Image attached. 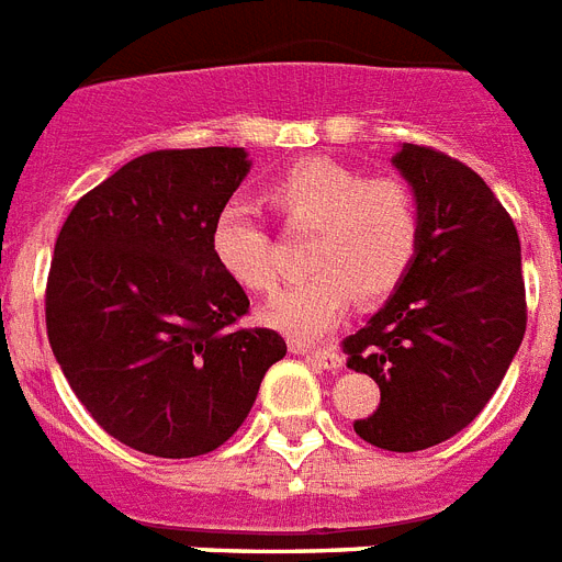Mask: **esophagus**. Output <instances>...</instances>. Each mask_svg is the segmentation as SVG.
Returning <instances> with one entry per match:
<instances>
[{"label": "esophagus", "mask_w": 562, "mask_h": 562, "mask_svg": "<svg viewBox=\"0 0 562 562\" xmlns=\"http://www.w3.org/2000/svg\"><path fill=\"white\" fill-rule=\"evenodd\" d=\"M291 352L294 355H303V358L314 360L321 369H340L344 367V355L337 352V349H314V346H305V344H291Z\"/></svg>", "instance_id": "34e87169"}]
</instances>
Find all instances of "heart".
I'll list each match as a JSON object with an SVG mask.
<instances>
[{"instance_id": "obj_1", "label": "heart", "mask_w": 562, "mask_h": 562, "mask_svg": "<svg viewBox=\"0 0 562 562\" xmlns=\"http://www.w3.org/2000/svg\"><path fill=\"white\" fill-rule=\"evenodd\" d=\"M273 213L294 227H312L305 280L262 308V321L296 340H314L340 323L358 296L381 303L407 280L422 248V207L401 178H367L335 158H303L268 181ZM218 268L250 294L280 282L273 241L248 204L231 199L210 227Z\"/></svg>"}]
</instances>
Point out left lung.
Masks as SVG:
<instances>
[{
	"label": "left lung",
	"mask_w": 562,
	"mask_h": 562,
	"mask_svg": "<svg viewBox=\"0 0 562 562\" xmlns=\"http://www.w3.org/2000/svg\"><path fill=\"white\" fill-rule=\"evenodd\" d=\"M392 164L422 207V248L344 352L381 390L355 432L413 453L464 430L503 384L526 335V282L517 227L471 167L418 144Z\"/></svg>",
	"instance_id": "obj_1"
}]
</instances>
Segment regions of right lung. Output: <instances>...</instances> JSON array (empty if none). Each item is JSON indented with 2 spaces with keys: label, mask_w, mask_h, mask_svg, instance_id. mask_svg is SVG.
Here are the masks:
<instances>
[{
  "label": "right lung",
  "mask_w": 562,
  "mask_h": 562,
  "mask_svg": "<svg viewBox=\"0 0 562 562\" xmlns=\"http://www.w3.org/2000/svg\"><path fill=\"white\" fill-rule=\"evenodd\" d=\"M248 172L241 147L147 153L86 193L59 231L48 344L91 418L132 450H216L285 358L277 331L236 326L248 294L210 250L213 218Z\"/></svg>",
  "instance_id": "obj_1"
}]
</instances>
